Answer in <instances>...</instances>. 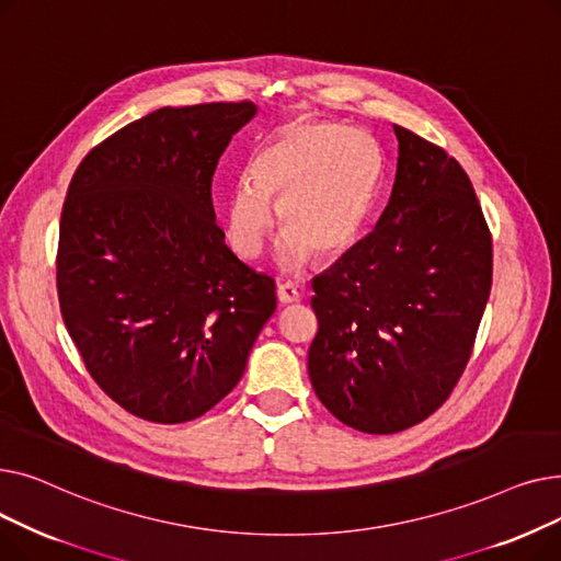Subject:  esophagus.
Segmentation results:
<instances>
[{"label": "esophagus", "instance_id": "obj_1", "mask_svg": "<svg viewBox=\"0 0 561 561\" xmlns=\"http://www.w3.org/2000/svg\"><path fill=\"white\" fill-rule=\"evenodd\" d=\"M277 300H279V305L300 302V290L290 282H282V284H277Z\"/></svg>", "mask_w": 561, "mask_h": 561}]
</instances>
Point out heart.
<instances>
[{
    "mask_svg": "<svg viewBox=\"0 0 561 561\" xmlns=\"http://www.w3.org/2000/svg\"><path fill=\"white\" fill-rule=\"evenodd\" d=\"M379 176L375 142L334 123H298L256 157L252 180L233 184L227 202V243L259 259L273 233L277 206L279 261L298 268L309 256H336L357 241Z\"/></svg>",
    "mask_w": 561,
    "mask_h": 561,
    "instance_id": "1",
    "label": "heart"
}]
</instances>
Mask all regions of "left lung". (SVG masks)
I'll return each mask as SVG.
<instances>
[{"label":"left lung","instance_id":"1","mask_svg":"<svg viewBox=\"0 0 561 561\" xmlns=\"http://www.w3.org/2000/svg\"><path fill=\"white\" fill-rule=\"evenodd\" d=\"M385 214L313 279L309 377L366 434L425 421L459 381L491 293V233L463 168L404 127Z\"/></svg>","mask_w":561,"mask_h":561}]
</instances>
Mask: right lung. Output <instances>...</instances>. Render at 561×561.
Here are the masks:
<instances>
[{"instance_id":"1","label":"right lung","mask_w":561,"mask_h":561,"mask_svg":"<svg viewBox=\"0 0 561 561\" xmlns=\"http://www.w3.org/2000/svg\"><path fill=\"white\" fill-rule=\"evenodd\" d=\"M252 102L163 106L79 163L61 214L56 286L98 387L129 414L186 423L243 377L275 313L273 277L225 245L211 182Z\"/></svg>"}]
</instances>
